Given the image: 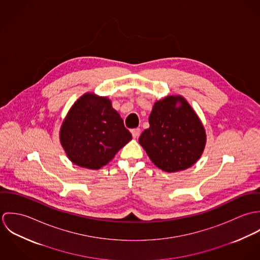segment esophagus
Returning a JSON list of instances; mask_svg holds the SVG:
<instances>
[{"label":"esophagus","mask_w":260,"mask_h":260,"mask_svg":"<svg viewBox=\"0 0 260 260\" xmlns=\"http://www.w3.org/2000/svg\"><path fill=\"white\" fill-rule=\"evenodd\" d=\"M131 133H132V135H133L134 138H138L139 135H140V128L132 129V130H131Z\"/></svg>","instance_id":"esophagus-1"}]
</instances>
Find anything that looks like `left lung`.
<instances>
[{"label":"left lung","mask_w":260,"mask_h":260,"mask_svg":"<svg viewBox=\"0 0 260 260\" xmlns=\"http://www.w3.org/2000/svg\"><path fill=\"white\" fill-rule=\"evenodd\" d=\"M149 124L139 143L161 170H185L201 157L206 144L205 129L182 96H167L155 102Z\"/></svg>","instance_id":"left-lung-1"}]
</instances>
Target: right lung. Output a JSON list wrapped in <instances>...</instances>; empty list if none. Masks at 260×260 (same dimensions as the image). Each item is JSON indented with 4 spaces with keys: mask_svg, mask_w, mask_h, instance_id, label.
Segmentation results:
<instances>
[{
    "mask_svg": "<svg viewBox=\"0 0 260 260\" xmlns=\"http://www.w3.org/2000/svg\"><path fill=\"white\" fill-rule=\"evenodd\" d=\"M132 139L111 101L93 93L81 96L60 129V142L68 158L80 167L100 169Z\"/></svg>",
    "mask_w": 260,
    "mask_h": 260,
    "instance_id": "obj_1",
    "label": "right lung"
}]
</instances>
